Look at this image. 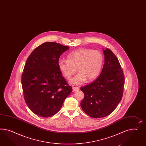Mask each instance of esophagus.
Wrapping results in <instances>:
<instances>
[{
  "label": "esophagus",
  "mask_w": 146,
  "mask_h": 146,
  "mask_svg": "<svg viewBox=\"0 0 146 146\" xmlns=\"http://www.w3.org/2000/svg\"><path fill=\"white\" fill-rule=\"evenodd\" d=\"M79 89H80V88H79V87H73V91L79 90Z\"/></svg>",
  "instance_id": "esophagus-1"
}]
</instances>
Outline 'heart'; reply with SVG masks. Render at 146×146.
Instances as JSON below:
<instances>
[{
    "instance_id": "1",
    "label": "heart",
    "mask_w": 146,
    "mask_h": 146,
    "mask_svg": "<svg viewBox=\"0 0 146 146\" xmlns=\"http://www.w3.org/2000/svg\"><path fill=\"white\" fill-rule=\"evenodd\" d=\"M67 60L59 59L58 65L64 76L68 80L77 71L79 72L70 82L79 85L86 80L92 81L98 76L104 64V55L98 50L81 48L70 52Z\"/></svg>"
}]
</instances>
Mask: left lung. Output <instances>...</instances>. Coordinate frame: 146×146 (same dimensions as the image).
<instances>
[{
    "label": "left lung",
    "instance_id": "1",
    "mask_svg": "<svg viewBox=\"0 0 146 146\" xmlns=\"http://www.w3.org/2000/svg\"><path fill=\"white\" fill-rule=\"evenodd\" d=\"M105 63L98 78L81 87L84 97L81 102L82 110L92 118L110 114L122 98L124 75L117 58L110 49L103 50Z\"/></svg>",
    "mask_w": 146,
    "mask_h": 146
}]
</instances>
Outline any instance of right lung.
<instances>
[{"label": "right lung", "instance_id": "right-lung-1", "mask_svg": "<svg viewBox=\"0 0 146 146\" xmlns=\"http://www.w3.org/2000/svg\"><path fill=\"white\" fill-rule=\"evenodd\" d=\"M69 49L60 43L47 42L32 51L27 60L21 82L24 98L35 114L51 117L61 108L72 88L59 70L58 62Z\"/></svg>", "mask_w": 146, "mask_h": 146}]
</instances>
